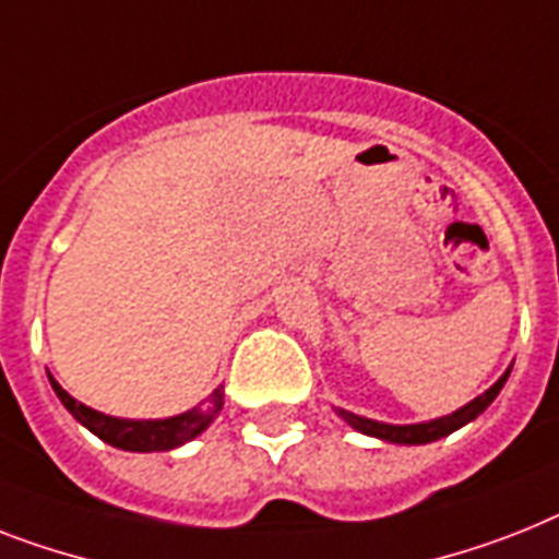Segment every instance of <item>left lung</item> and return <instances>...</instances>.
<instances>
[{
	"instance_id": "1",
	"label": "left lung",
	"mask_w": 559,
	"mask_h": 559,
	"mask_svg": "<svg viewBox=\"0 0 559 559\" xmlns=\"http://www.w3.org/2000/svg\"><path fill=\"white\" fill-rule=\"evenodd\" d=\"M508 376H511V367L502 373L500 382L485 390L483 396H476L474 402H468L465 407L451 413V416H442V419H433V421H421V425H384V421L365 419V416H356V413H347V411H338V416H342L347 425H353L356 430L367 433V437L384 439V442H396V444L437 442V439L448 437V433H453V430H460L462 425H468L471 419H476L485 407L491 405L493 399H497V393L502 390V384L508 382Z\"/></svg>"
}]
</instances>
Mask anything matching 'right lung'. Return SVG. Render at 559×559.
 <instances>
[{
    "label": "right lung",
    "mask_w": 559,
    "mask_h": 559,
    "mask_svg": "<svg viewBox=\"0 0 559 559\" xmlns=\"http://www.w3.org/2000/svg\"><path fill=\"white\" fill-rule=\"evenodd\" d=\"M48 379H51V388L59 396V402L68 407V413H71L80 425H85L94 437H99L108 444H115V448H122V451H171L177 444L189 442V439H194L198 433H203V430L212 425V419H215L217 413H221V407H224V388H217L203 405L180 413V416H171V419H115V416H106V413H97L91 411V407L80 405L74 396H68L66 390L53 382V376H48Z\"/></svg>",
    "instance_id": "obj_1"
}]
</instances>
